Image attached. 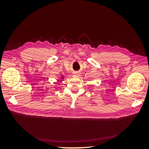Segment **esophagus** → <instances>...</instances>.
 <instances>
[{"label":"esophagus","mask_w":149,"mask_h":149,"mask_svg":"<svg viewBox=\"0 0 149 149\" xmlns=\"http://www.w3.org/2000/svg\"><path fill=\"white\" fill-rule=\"evenodd\" d=\"M80 74L79 73H74V76H79Z\"/></svg>","instance_id":"esophagus-1"}]
</instances>
